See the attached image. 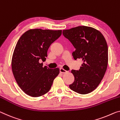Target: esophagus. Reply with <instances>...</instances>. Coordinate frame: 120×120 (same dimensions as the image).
Wrapping results in <instances>:
<instances>
[{
  "instance_id": "1",
  "label": "esophagus",
  "mask_w": 120,
  "mask_h": 120,
  "mask_svg": "<svg viewBox=\"0 0 120 120\" xmlns=\"http://www.w3.org/2000/svg\"><path fill=\"white\" fill-rule=\"evenodd\" d=\"M60 72L62 73H65L66 72H67V71H66L65 70H64L63 68H60Z\"/></svg>"
}]
</instances>
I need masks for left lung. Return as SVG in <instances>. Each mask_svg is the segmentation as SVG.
<instances>
[{"label": "left lung", "mask_w": 120, "mask_h": 120, "mask_svg": "<svg viewBox=\"0 0 120 120\" xmlns=\"http://www.w3.org/2000/svg\"><path fill=\"white\" fill-rule=\"evenodd\" d=\"M63 34L75 48L72 53L75 60L82 59L83 62L79 70H71L75 81L69 87L81 94L91 93L100 83L107 68L106 40L99 30L85 26L63 30Z\"/></svg>", "instance_id": "8db88e82"}]
</instances>
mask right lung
Wrapping results in <instances>:
<instances>
[{
	"mask_svg": "<svg viewBox=\"0 0 120 120\" xmlns=\"http://www.w3.org/2000/svg\"><path fill=\"white\" fill-rule=\"evenodd\" d=\"M62 34V30L29 29L16 43L12 59V69L16 82L26 94L33 97L47 93L60 69L43 67L50 45Z\"/></svg>",
	"mask_w": 120,
	"mask_h": 120,
	"instance_id": "obj_1",
	"label": "right lung"
}]
</instances>
